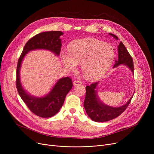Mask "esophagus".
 <instances>
[{
    "instance_id": "1",
    "label": "esophagus",
    "mask_w": 154,
    "mask_h": 154,
    "mask_svg": "<svg viewBox=\"0 0 154 154\" xmlns=\"http://www.w3.org/2000/svg\"><path fill=\"white\" fill-rule=\"evenodd\" d=\"M73 84H74V85H81L82 84V82L80 81V80H74L73 82Z\"/></svg>"
}]
</instances>
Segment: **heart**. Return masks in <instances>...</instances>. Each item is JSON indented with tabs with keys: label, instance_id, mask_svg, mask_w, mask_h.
<instances>
[{
	"label": "heart",
	"instance_id": "1",
	"mask_svg": "<svg viewBox=\"0 0 154 154\" xmlns=\"http://www.w3.org/2000/svg\"><path fill=\"white\" fill-rule=\"evenodd\" d=\"M60 56L63 66L68 70L75 71L77 64H81L84 76L90 81H97L111 67L116 52L110 44L86 38L72 42L68 47V54L62 52Z\"/></svg>",
	"mask_w": 154,
	"mask_h": 154
}]
</instances>
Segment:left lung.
<instances>
[{
    "mask_svg": "<svg viewBox=\"0 0 154 154\" xmlns=\"http://www.w3.org/2000/svg\"><path fill=\"white\" fill-rule=\"evenodd\" d=\"M109 35L113 36L117 40L119 38L113 34L110 33ZM118 53L119 59L117 60H116L114 67L119 66L120 64H124L126 65L134 72V68L132 57L122 42H120L118 46ZM98 82H95L89 86H86V94L84 106L87 115L92 120L97 122H107L122 114L131 103L133 97L129 99L126 104L119 107H112L106 106L100 101L97 95L95 88Z\"/></svg>",
    "mask_w": 154,
    "mask_h": 154,
    "instance_id": "8db88e82",
    "label": "left lung"
}]
</instances>
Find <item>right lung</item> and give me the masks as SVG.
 Instances as JSON below:
<instances>
[{
  "label": "right lung",
  "instance_id": "right-lung-1",
  "mask_svg": "<svg viewBox=\"0 0 154 154\" xmlns=\"http://www.w3.org/2000/svg\"><path fill=\"white\" fill-rule=\"evenodd\" d=\"M63 34L60 31H50L35 35L26 44L18 60L16 71V87L17 91L30 110L36 116L43 118L51 117L59 111L67 94L72 88V80L68 77L62 78L55 84L48 95L44 97H34L29 95L21 85L19 74L21 63L28 52L35 49L48 50L59 55L62 46L60 37Z\"/></svg>",
  "mask_w": 154,
  "mask_h": 154
}]
</instances>
